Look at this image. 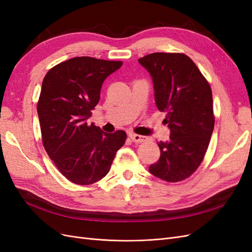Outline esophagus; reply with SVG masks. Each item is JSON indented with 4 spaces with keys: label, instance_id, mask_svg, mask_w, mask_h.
Instances as JSON below:
<instances>
[{
    "label": "esophagus",
    "instance_id": "obj_1",
    "mask_svg": "<svg viewBox=\"0 0 252 252\" xmlns=\"http://www.w3.org/2000/svg\"><path fill=\"white\" fill-rule=\"evenodd\" d=\"M129 138H130L133 142L135 143H143V142H146L147 138L144 135H140V134H136V133H129Z\"/></svg>",
    "mask_w": 252,
    "mask_h": 252
}]
</instances>
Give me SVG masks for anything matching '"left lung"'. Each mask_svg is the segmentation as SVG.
I'll list each match as a JSON object with an SVG mask.
<instances>
[{"label": "left lung", "mask_w": 252, "mask_h": 252, "mask_svg": "<svg viewBox=\"0 0 252 252\" xmlns=\"http://www.w3.org/2000/svg\"><path fill=\"white\" fill-rule=\"evenodd\" d=\"M139 63L151 75L156 105L170 129L169 141L158 143L161 157L149 171L166 182L183 181L201 165L215 127L210 85L184 53L155 52Z\"/></svg>", "instance_id": "1"}]
</instances>
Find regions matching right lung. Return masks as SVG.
Here are the masks:
<instances>
[{
    "label": "right lung",
    "mask_w": 252,
    "mask_h": 252,
    "mask_svg": "<svg viewBox=\"0 0 252 252\" xmlns=\"http://www.w3.org/2000/svg\"><path fill=\"white\" fill-rule=\"evenodd\" d=\"M122 65L120 61L72 58L52 67L43 80L36 107L42 142L60 172L74 184L103 179L125 144V131L107 133L87 124L103 82Z\"/></svg>",
    "instance_id": "right-lung-1"
}]
</instances>
